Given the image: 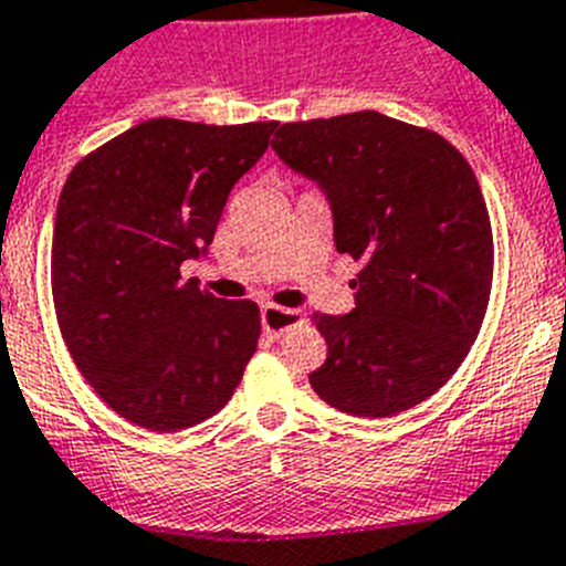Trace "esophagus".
Segmentation results:
<instances>
[{
	"label": "esophagus",
	"instance_id": "34e87169",
	"mask_svg": "<svg viewBox=\"0 0 566 566\" xmlns=\"http://www.w3.org/2000/svg\"><path fill=\"white\" fill-rule=\"evenodd\" d=\"M302 321H304L302 310L279 307V304H264L262 307V327H264V333L273 335V338H282L287 329L298 327Z\"/></svg>",
	"mask_w": 566,
	"mask_h": 566
}]
</instances>
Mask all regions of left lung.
Returning a JSON list of instances; mask_svg holds the SVG:
<instances>
[{
    "label": "left lung",
    "mask_w": 566,
    "mask_h": 566,
    "mask_svg": "<svg viewBox=\"0 0 566 566\" xmlns=\"http://www.w3.org/2000/svg\"><path fill=\"white\" fill-rule=\"evenodd\" d=\"M273 149L327 191L335 248L364 264L353 313H313L327 360L310 386L355 417L422 403L460 369L491 302L476 175L442 135L371 109L284 124Z\"/></svg>",
    "instance_id": "obj_1"
}]
</instances>
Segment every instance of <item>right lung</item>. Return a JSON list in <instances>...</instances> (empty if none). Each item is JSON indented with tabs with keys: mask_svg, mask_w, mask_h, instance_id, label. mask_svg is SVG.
I'll return each mask as SVG.
<instances>
[{
	"mask_svg": "<svg viewBox=\"0 0 566 566\" xmlns=\"http://www.w3.org/2000/svg\"><path fill=\"white\" fill-rule=\"evenodd\" d=\"M276 126L144 120L81 157L61 188L50 251L61 338L95 395L140 429L213 417L256 353V304L213 298L180 264L211 245Z\"/></svg>",
	"mask_w": 566,
	"mask_h": 566,
	"instance_id": "right-lung-1",
	"label": "right lung"
}]
</instances>
